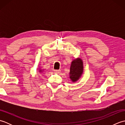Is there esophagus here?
Wrapping results in <instances>:
<instances>
[{
	"label": "esophagus",
	"mask_w": 125,
	"mask_h": 125,
	"mask_svg": "<svg viewBox=\"0 0 125 125\" xmlns=\"http://www.w3.org/2000/svg\"><path fill=\"white\" fill-rule=\"evenodd\" d=\"M54 72L55 73H59L60 72V70H54Z\"/></svg>",
	"instance_id": "1"
}]
</instances>
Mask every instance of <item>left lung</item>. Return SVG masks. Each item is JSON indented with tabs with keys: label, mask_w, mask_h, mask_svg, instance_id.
Masks as SVG:
<instances>
[{
	"label": "left lung",
	"mask_w": 125,
	"mask_h": 125,
	"mask_svg": "<svg viewBox=\"0 0 125 125\" xmlns=\"http://www.w3.org/2000/svg\"><path fill=\"white\" fill-rule=\"evenodd\" d=\"M83 70V62L81 59L73 60L70 67V78L73 82H76L80 77Z\"/></svg>",
	"instance_id": "1"
}]
</instances>
